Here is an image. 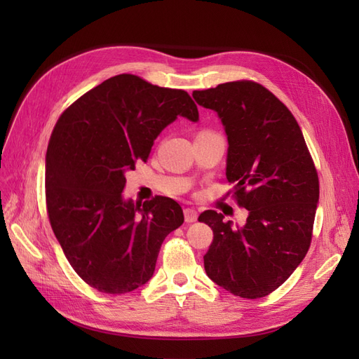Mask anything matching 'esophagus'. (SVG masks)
<instances>
[{"label":"esophagus","mask_w":359,"mask_h":359,"mask_svg":"<svg viewBox=\"0 0 359 359\" xmlns=\"http://www.w3.org/2000/svg\"><path fill=\"white\" fill-rule=\"evenodd\" d=\"M184 219H186L187 223H193L198 220V211L194 208H186L184 210Z\"/></svg>","instance_id":"esophagus-1"}]
</instances>
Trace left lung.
Listing matches in <instances>:
<instances>
[{
    "mask_svg": "<svg viewBox=\"0 0 359 359\" xmlns=\"http://www.w3.org/2000/svg\"><path fill=\"white\" fill-rule=\"evenodd\" d=\"M220 118L227 137L226 178L248 211L245 224L214 210L199 222L214 232L203 256L206 276L241 298H262L306 257L319 203V178L301 128L287 107L262 85L226 82L193 91Z\"/></svg>",
    "mask_w": 359,
    "mask_h": 359,
    "instance_id": "8db88e82",
    "label": "left lung"
}]
</instances>
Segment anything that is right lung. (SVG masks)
<instances>
[{
    "instance_id": "1",
    "label": "right lung",
    "mask_w": 359,
    "mask_h": 359,
    "mask_svg": "<svg viewBox=\"0 0 359 359\" xmlns=\"http://www.w3.org/2000/svg\"><path fill=\"white\" fill-rule=\"evenodd\" d=\"M178 116L199 121L182 90L118 74L85 93L53 128L46 153V205L69 264L91 287L119 295L153 277L165 238L182 208L157 196L124 198L126 172L147 161L157 136Z\"/></svg>"
}]
</instances>
